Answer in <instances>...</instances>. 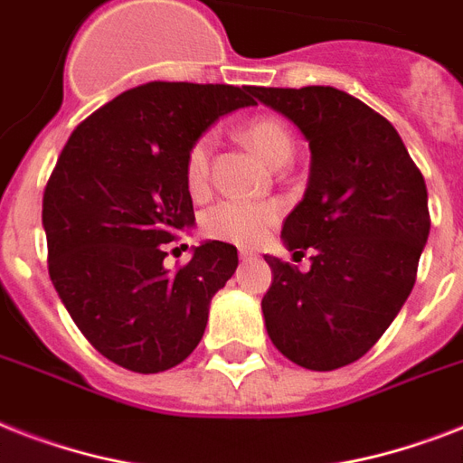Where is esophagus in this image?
<instances>
[{
    "label": "esophagus",
    "mask_w": 463,
    "mask_h": 463,
    "mask_svg": "<svg viewBox=\"0 0 463 463\" xmlns=\"http://www.w3.org/2000/svg\"><path fill=\"white\" fill-rule=\"evenodd\" d=\"M254 257H257V252H252V250H247V247H242V250H240V260L242 261H250V260H254Z\"/></svg>",
    "instance_id": "obj_1"
}]
</instances>
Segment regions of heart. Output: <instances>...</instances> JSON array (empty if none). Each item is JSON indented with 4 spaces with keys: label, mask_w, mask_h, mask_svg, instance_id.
<instances>
[{
    "label": "heart",
    "mask_w": 463,
    "mask_h": 463,
    "mask_svg": "<svg viewBox=\"0 0 463 463\" xmlns=\"http://www.w3.org/2000/svg\"><path fill=\"white\" fill-rule=\"evenodd\" d=\"M242 137L260 154V158L271 167L286 165L293 156V137L281 119H252L242 129ZM211 151H213V134L206 132L199 139H194V144L189 146L187 156H184V182H187L192 196H203L209 189ZM276 218H279V209L274 203L225 199L203 213L202 228L209 238L235 242V245H254Z\"/></svg>",
    "instance_id": "obj_1"
}]
</instances>
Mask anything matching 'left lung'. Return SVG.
Segmentation results:
<instances>
[{
	"instance_id": "obj_1",
	"label": "left lung",
	"mask_w": 463,
	"mask_h": 463,
	"mask_svg": "<svg viewBox=\"0 0 463 463\" xmlns=\"http://www.w3.org/2000/svg\"><path fill=\"white\" fill-rule=\"evenodd\" d=\"M252 96L309 144L307 189L281 240L312 264L264 254V326L296 365L329 373L363 358L411 296L430 235L428 189L392 122L358 98L331 86H252Z\"/></svg>"
}]
</instances>
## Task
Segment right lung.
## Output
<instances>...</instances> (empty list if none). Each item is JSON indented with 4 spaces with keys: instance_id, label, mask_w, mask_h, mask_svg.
<instances>
[{
    "instance_id": "obj_1",
    "label": "right lung",
    "mask_w": 463,
    "mask_h": 463,
    "mask_svg": "<svg viewBox=\"0 0 463 463\" xmlns=\"http://www.w3.org/2000/svg\"><path fill=\"white\" fill-rule=\"evenodd\" d=\"M252 86L151 81L86 118L61 148L43 196L50 279L98 353L132 373L180 365L202 341L211 298L238 250L206 240L177 271L165 245L194 225L189 146Z\"/></svg>"
}]
</instances>
